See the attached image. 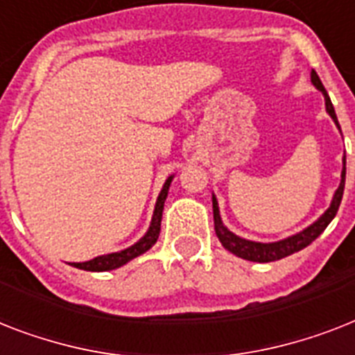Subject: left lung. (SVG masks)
<instances>
[{"instance_id": "1", "label": "left lung", "mask_w": 355, "mask_h": 355, "mask_svg": "<svg viewBox=\"0 0 355 355\" xmlns=\"http://www.w3.org/2000/svg\"><path fill=\"white\" fill-rule=\"evenodd\" d=\"M311 83L317 90L322 92L326 101V112L330 114L331 119L336 121L337 128L341 130L339 127V121H337L336 110H334V105L330 101V96L328 92L324 90V86L320 83L319 75L315 69H311ZM345 178H347V158H343V171H341V184L337 188L334 199H331L330 208L322 214V216L313 223L309 225L308 228H304L302 232L295 234L291 237H286L282 241L275 243H258V241H248V239H243V237L236 236L234 232H230L221 221V216H219V206H217L216 195H211V202H214V227H216V234L219 237V241L223 243V247L230 250L232 254L239 256L243 259H248V261H258V263H269V261H276V259L286 258V256H291V254L302 250L313 243L320 234L324 232V228L331 223V219L336 217L337 210H339V205H341L343 199V191H345Z\"/></svg>"}]
</instances>
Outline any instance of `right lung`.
Instances as JSON below:
<instances>
[{"label": "right lung", "mask_w": 355, "mask_h": 355, "mask_svg": "<svg viewBox=\"0 0 355 355\" xmlns=\"http://www.w3.org/2000/svg\"><path fill=\"white\" fill-rule=\"evenodd\" d=\"M173 175L166 180L164 188H162L160 195H158V200H156L155 214H153V221H150V227L147 230L141 239L138 243H134L132 247L125 248V250H119V252L105 254V256H97V258L90 259V261H83V263H71L77 269L83 270H94V272H103V270H112L118 269L121 265H125L130 259L138 258L139 254L147 252L153 245L156 243L158 236H160V223H162V211H164V202H166L167 191H169V186H171Z\"/></svg>", "instance_id": "add662e5"}]
</instances>
